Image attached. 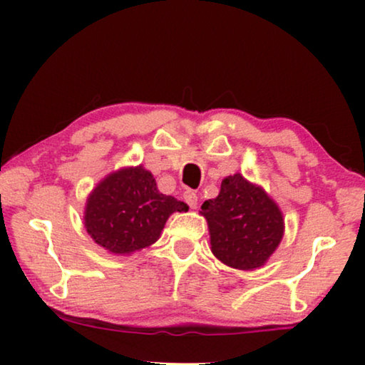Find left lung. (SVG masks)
<instances>
[{
    "label": "left lung",
    "mask_w": 365,
    "mask_h": 365,
    "mask_svg": "<svg viewBox=\"0 0 365 365\" xmlns=\"http://www.w3.org/2000/svg\"><path fill=\"white\" fill-rule=\"evenodd\" d=\"M187 206L158 191L143 166L123 169L99 182L88 199L84 226L99 246L114 254H131L156 242L173 212Z\"/></svg>",
    "instance_id": "obj_1"
}]
</instances>
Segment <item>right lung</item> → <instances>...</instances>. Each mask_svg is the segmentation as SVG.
<instances>
[{"instance_id": "right-lung-1", "label": "right lung", "mask_w": 365, "mask_h": 365, "mask_svg": "<svg viewBox=\"0 0 365 365\" xmlns=\"http://www.w3.org/2000/svg\"><path fill=\"white\" fill-rule=\"evenodd\" d=\"M201 209L209 224L214 256L231 267L262 266L282 239L279 207L241 174L224 179L219 196L204 202Z\"/></svg>"}]
</instances>
